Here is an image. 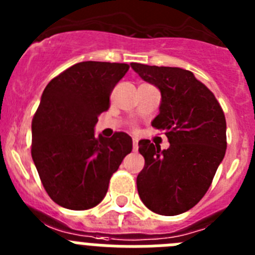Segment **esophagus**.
<instances>
[{
  "instance_id": "34e87169",
  "label": "esophagus",
  "mask_w": 255,
  "mask_h": 255,
  "mask_svg": "<svg viewBox=\"0 0 255 255\" xmlns=\"http://www.w3.org/2000/svg\"><path fill=\"white\" fill-rule=\"evenodd\" d=\"M138 139L136 138H134L132 139V150H134V152H136V150H138Z\"/></svg>"
}]
</instances>
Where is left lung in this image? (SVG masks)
<instances>
[{
	"mask_svg": "<svg viewBox=\"0 0 255 255\" xmlns=\"http://www.w3.org/2000/svg\"><path fill=\"white\" fill-rule=\"evenodd\" d=\"M135 73L161 92L152 121L170 141L161 150L139 141L144 168L136 177L141 202L154 213L176 216L195 206L209 189L226 152V119L215 94L194 74L180 67L131 62Z\"/></svg>",
	"mask_w": 255,
	"mask_h": 255,
	"instance_id": "8db88e82",
	"label": "left lung"
}]
</instances>
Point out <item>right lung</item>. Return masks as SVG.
I'll return each instance as SVG.
<instances>
[{
  "label": "right lung",
  "mask_w": 255,
  "mask_h": 255,
  "mask_svg": "<svg viewBox=\"0 0 255 255\" xmlns=\"http://www.w3.org/2000/svg\"><path fill=\"white\" fill-rule=\"evenodd\" d=\"M128 64L84 61L48 83L31 123V157L51 199L83 211L105 198L110 179L132 149L126 132L94 135L98 116Z\"/></svg>",
  "instance_id": "1"
}]
</instances>
